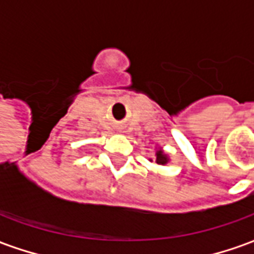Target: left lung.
<instances>
[{"instance_id":"left-lung-1","label":"left lung","mask_w":254,"mask_h":254,"mask_svg":"<svg viewBox=\"0 0 254 254\" xmlns=\"http://www.w3.org/2000/svg\"><path fill=\"white\" fill-rule=\"evenodd\" d=\"M149 160L152 162V159H149ZM169 162H170L169 155L166 154L165 151L160 148V147H158V145H156V148H155V163H156V165L165 166V165H167Z\"/></svg>"}]
</instances>
